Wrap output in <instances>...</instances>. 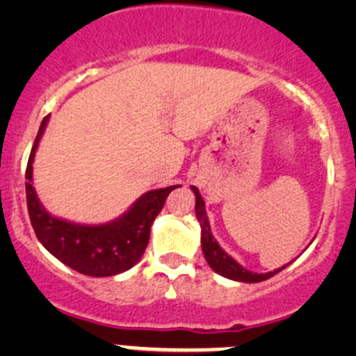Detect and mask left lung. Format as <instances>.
<instances>
[{"label": "left lung", "instance_id": "obj_1", "mask_svg": "<svg viewBox=\"0 0 356 356\" xmlns=\"http://www.w3.org/2000/svg\"><path fill=\"white\" fill-rule=\"evenodd\" d=\"M193 193L196 196V204H195V211H196V218H198L200 225H201V250H203L204 258H207L208 265L211 267V270L217 272L218 275L222 277H227L231 281H238V282H261V281H267L270 279L272 275L279 274L282 268H286L288 265H282L281 268H275L272 272H265V274H258V272H251L248 268L239 265L231 254L225 253L222 250V246L218 245L217 239L213 238L211 234V227H210V222H208L207 217V210H204V201L201 198L200 191L196 186H191Z\"/></svg>", "mask_w": 356, "mask_h": 356}]
</instances>
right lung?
I'll return each mask as SVG.
<instances>
[{"mask_svg": "<svg viewBox=\"0 0 356 356\" xmlns=\"http://www.w3.org/2000/svg\"><path fill=\"white\" fill-rule=\"evenodd\" d=\"M48 122L49 115L42 118L25 170L27 210L39 243L62 264L84 275L110 277L129 270L145 253L152 224L163 208L167 196L181 186L145 193L125 213L106 224H79L55 217L42 207L32 186V163Z\"/></svg>", "mask_w": 356, "mask_h": 356, "instance_id": "1", "label": "right lung"}]
</instances>
